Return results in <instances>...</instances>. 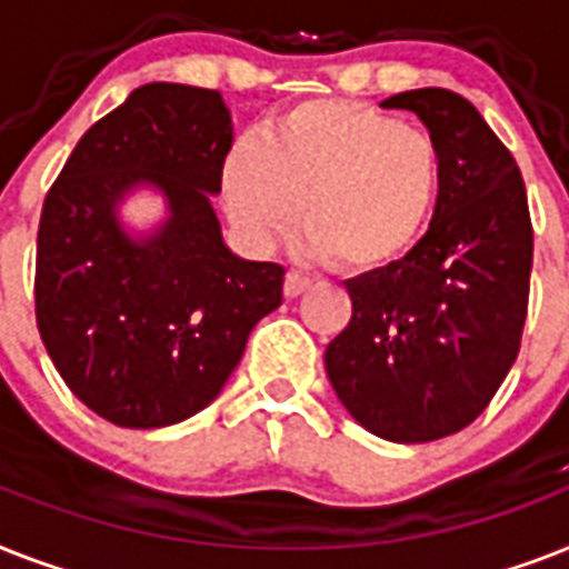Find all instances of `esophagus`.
I'll list each match as a JSON object with an SVG mask.
<instances>
[{
    "label": "esophagus",
    "instance_id": "1",
    "mask_svg": "<svg viewBox=\"0 0 569 569\" xmlns=\"http://www.w3.org/2000/svg\"><path fill=\"white\" fill-rule=\"evenodd\" d=\"M309 289V277H303V274H298V271H289V274H286V280H283V295L289 300L292 298H298V295H303Z\"/></svg>",
    "mask_w": 569,
    "mask_h": 569
}]
</instances>
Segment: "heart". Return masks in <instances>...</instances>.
<instances>
[{"instance_id": "heart-1", "label": "heart", "mask_w": 569, "mask_h": 569, "mask_svg": "<svg viewBox=\"0 0 569 569\" xmlns=\"http://www.w3.org/2000/svg\"><path fill=\"white\" fill-rule=\"evenodd\" d=\"M445 163L427 131L371 104L300 101L221 160V204L251 251L300 224L318 260L380 274L418 248L441 201ZM305 207L300 208L299 204Z\"/></svg>"}]
</instances>
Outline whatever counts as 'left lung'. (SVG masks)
<instances>
[{
	"label": "left lung",
	"instance_id": "1",
	"mask_svg": "<svg viewBox=\"0 0 569 569\" xmlns=\"http://www.w3.org/2000/svg\"><path fill=\"white\" fill-rule=\"evenodd\" d=\"M441 149L432 224L409 257L348 280L353 316L327 345L341 406L368 432L423 445L482 415L520 350L532 274V219L515 157L459 92H397Z\"/></svg>",
	"mask_w": 569,
	"mask_h": 569
}]
</instances>
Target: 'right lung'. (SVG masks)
Listing matches in <instances>:
<instances>
[{
	"instance_id": "1",
	"label": "right lung",
	"mask_w": 569,
	"mask_h": 569,
	"mask_svg": "<svg viewBox=\"0 0 569 569\" xmlns=\"http://www.w3.org/2000/svg\"><path fill=\"white\" fill-rule=\"evenodd\" d=\"M233 146L219 90H137L78 140L37 230V330L69 391L128 429L210 406L260 318L283 300V266L221 239L212 198ZM154 188L167 219L131 238L118 204Z\"/></svg>"
}]
</instances>
